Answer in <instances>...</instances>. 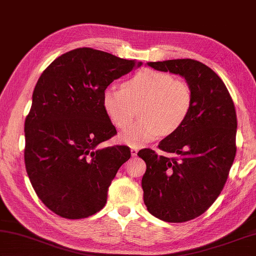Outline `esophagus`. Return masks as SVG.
I'll list each match as a JSON object with an SVG mask.
<instances>
[{
    "instance_id": "esophagus-1",
    "label": "esophagus",
    "mask_w": 256,
    "mask_h": 256,
    "mask_svg": "<svg viewBox=\"0 0 256 256\" xmlns=\"http://www.w3.org/2000/svg\"><path fill=\"white\" fill-rule=\"evenodd\" d=\"M138 148H131V154H132V156H136V154H138Z\"/></svg>"
}]
</instances>
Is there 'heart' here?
Segmentation results:
<instances>
[{
	"label": "heart",
	"mask_w": 256,
	"mask_h": 256,
	"mask_svg": "<svg viewBox=\"0 0 256 256\" xmlns=\"http://www.w3.org/2000/svg\"><path fill=\"white\" fill-rule=\"evenodd\" d=\"M102 105L118 128H124L140 106V120L120 133L118 141L141 148L161 134L168 136L182 126L192 106V92L187 82L170 74L142 70L123 84V90L108 87L102 95Z\"/></svg>",
	"instance_id": "obj_1"
}]
</instances>
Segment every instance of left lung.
<instances>
[{
	"instance_id": "8db88e82",
	"label": "left lung",
	"mask_w": 256,
	"mask_h": 256,
	"mask_svg": "<svg viewBox=\"0 0 256 256\" xmlns=\"http://www.w3.org/2000/svg\"><path fill=\"white\" fill-rule=\"evenodd\" d=\"M146 64L184 77L192 92L187 120L159 143L176 156H158L151 148L138 153L146 164L142 189L148 212L168 222H187L205 212L224 188L236 154L235 106L225 84L200 62Z\"/></svg>"
}]
</instances>
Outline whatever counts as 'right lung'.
Wrapping results in <instances>:
<instances>
[{"instance_id":"add662e5","label":"right lung","mask_w":256,"mask_h":256,"mask_svg":"<svg viewBox=\"0 0 256 256\" xmlns=\"http://www.w3.org/2000/svg\"><path fill=\"white\" fill-rule=\"evenodd\" d=\"M141 64L78 48L41 74L24 123V162L32 187L51 212L80 220L105 206L110 182L131 152L125 146L98 148L116 134L102 95Z\"/></svg>"}]
</instances>
